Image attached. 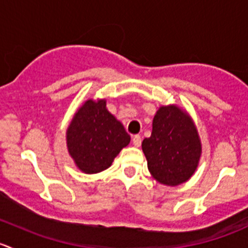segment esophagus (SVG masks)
Returning <instances> with one entry per match:
<instances>
[{
	"mask_svg": "<svg viewBox=\"0 0 248 248\" xmlns=\"http://www.w3.org/2000/svg\"><path fill=\"white\" fill-rule=\"evenodd\" d=\"M132 141H133L134 146L139 147L140 145H141V137H140V136H134L133 139H132Z\"/></svg>",
	"mask_w": 248,
	"mask_h": 248,
	"instance_id": "34e87169",
	"label": "esophagus"
}]
</instances>
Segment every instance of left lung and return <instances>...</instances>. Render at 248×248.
<instances>
[{"mask_svg":"<svg viewBox=\"0 0 248 248\" xmlns=\"http://www.w3.org/2000/svg\"><path fill=\"white\" fill-rule=\"evenodd\" d=\"M142 151L152 176L163 185L177 186L196 171L202 145L196 126L186 112L175 106L161 107L152 122Z\"/></svg>","mask_w":248,"mask_h":248,"instance_id":"obj_1","label":"left lung"}]
</instances>
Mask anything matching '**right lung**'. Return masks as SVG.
<instances>
[{"label": "right lung", "instance_id": "1", "mask_svg": "<svg viewBox=\"0 0 248 248\" xmlns=\"http://www.w3.org/2000/svg\"><path fill=\"white\" fill-rule=\"evenodd\" d=\"M106 101L85 102L67 129V146L78 168L86 174L106 170L129 144L131 137L107 110Z\"/></svg>", "mask_w": 248, "mask_h": 248}]
</instances>
